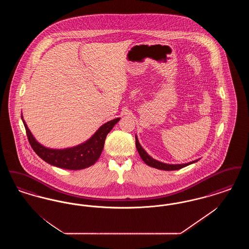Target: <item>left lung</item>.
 Instances as JSON below:
<instances>
[{"instance_id": "8db88e82", "label": "left lung", "mask_w": 249, "mask_h": 249, "mask_svg": "<svg viewBox=\"0 0 249 249\" xmlns=\"http://www.w3.org/2000/svg\"><path fill=\"white\" fill-rule=\"evenodd\" d=\"M135 145H136V148L138 150V153L140 155L141 159L143 160V162L145 164H147L150 167H153L156 169H159V170H164V171H175V170H179L183 167H186V166L190 165L192 164L196 161H198L199 160H192L190 162L188 163H182V164H169V163H164V162H161V161H159L157 160L153 159L151 156L146 153V151L143 149L142 147V145L140 144V142L138 141V138L137 136L135 135Z\"/></svg>"}]
</instances>
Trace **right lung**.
<instances>
[{
	"instance_id": "right-lung-1",
	"label": "right lung",
	"mask_w": 249,
	"mask_h": 249,
	"mask_svg": "<svg viewBox=\"0 0 249 249\" xmlns=\"http://www.w3.org/2000/svg\"><path fill=\"white\" fill-rule=\"evenodd\" d=\"M21 119L23 121L24 127L26 129L31 146L43 160L50 165L59 168L67 170H81L93 165L99 160L104 149L107 134L119 122L120 118L110 120L102 125L86 142L63 149L49 148L37 142L31 130H29L22 115Z\"/></svg>"
}]
</instances>
